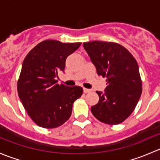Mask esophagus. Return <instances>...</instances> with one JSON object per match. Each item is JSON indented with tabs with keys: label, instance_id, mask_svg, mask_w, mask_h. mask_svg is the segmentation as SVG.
<instances>
[{
	"label": "esophagus",
	"instance_id": "obj_1",
	"mask_svg": "<svg viewBox=\"0 0 160 160\" xmlns=\"http://www.w3.org/2000/svg\"><path fill=\"white\" fill-rule=\"evenodd\" d=\"M83 92H85V93H88V92H91V90H90V89H88V88H83Z\"/></svg>",
	"mask_w": 160,
	"mask_h": 160
}]
</instances>
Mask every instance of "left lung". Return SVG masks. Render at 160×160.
<instances>
[{
    "instance_id": "left-lung-1",
    "label": "left lung",
    "mask_w": 160,
    "mask_h": 160,
    "mask_svg": "<svg viewBox=\"0 0 160 160\" xmlns=\"http://www.w3.org/2000/svg\"><path fill=\"white\" fill-rule=\"evenodd\" d=\"M83 46L97 74L107 82L105 92H96L99 101L91 107L92 114L105 124L122 123L134 111L141 96L137 62L126 48L115 42L93 41Z\"/></svg>"
}]
</instances>
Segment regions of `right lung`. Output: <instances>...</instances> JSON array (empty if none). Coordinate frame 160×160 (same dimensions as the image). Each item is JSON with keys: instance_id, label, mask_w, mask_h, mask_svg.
<instances>
[{"instance_id": "1", "label": "right lung", "mask_w": 160, "mask_h": 160, "mask_svg": "<svg viewBox=\"0 0 160 160\" xmlns=\"http://www.w3.org/2000/svg\"><path fill=\"white\" fill-rule=\"evenodd\" d=\"M80 45V42L45 40L24 59L18 92L23 106L38 126L45 129L62 126L70 118L74 102L82 96V87L58 85L56 80L58 72L65 71L67 57Z\"/></svg>"}]
</instances>
